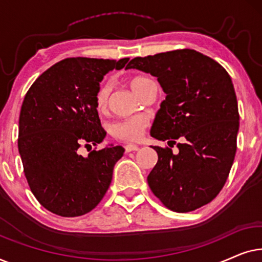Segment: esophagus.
I'll use <instances>...</instances> for the list:
<instances>
[{"label":"esophagus","mask_w":262,"mask_h":262,"mask_svg":"<svg viewBox=\"0 0 262 262\" xmlns=\"http://www.w3.org/2000/svg\"><path fill=\"white\" fill-rule=\"evenodd\" d=\"M138 149H139V146L136 145V144H127V145H125V151H126V152L137 151Z\"/></svg>","instance_id":"obj_1"}]
</instances>
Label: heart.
<instances>
[{"instance_id": "1", "label": "heart", "mask_w": 262, "mask_h": 262, "mask_svg": "<svg viewBox=\"0 0 262 262\" xmlns=\"http://www.w3.org/2000/svg\"><path fill=\"white\" fill-rule=\"evenodd\" d=\"M146 80H148L146 77L138 76V77H134L130 81V87L136 95H137L139 87H141ZM107 99H108V91H107V87L102 85V87H100L98 93H96V98H95L96 107H98L99 110L105 108ZM145 127H146L145 118L142 116H136V117L128 118V119L114 123L112 125V127H111V132H112L114 137H117L118 139H121V141L135 142L142 138L143 134H144Z\"/></svg>"}]
</instances>
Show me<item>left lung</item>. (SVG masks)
Masks as SVG:
<instances>
[{
    "label": "left lung",
    "instance_id": "1",
    "mask_svg": "<svg viewBox=\"0 0 262 262\" xmlns=\"http://www.w3.org/2000/svg\"><path fill=\"white\" fill-rule=\"evenodd\" d=\"M126 69L151 74L166 93L150 136L169 139V146L184 139L177 154L151 145L159 160L148 175L150 189L175 212L210 203L223 188L236 154L239 116L231 77L216 60L189 49L136 57Z\"/></svg>",
    "mask_w": 262,
    "mask_h": 262
}]
</instances>
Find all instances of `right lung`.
Wrapping results in <instances>:
<instances>
[{
  "mask_svg": "<svg viewBox=\"0 0 262 262\" xmlns=\"http://www.w3.org/2000/svg\"><path fill=\"white\" fill-rule=\"evenodd\" d=\"M119 60L75 57L56 63L28 89L19 118L17 146L30 188L45 209L63 217L89 212L105 195L124 148L111 144L87 157L82 144L96 145L106 132L96 93Z\"/></svg>",
  "mask_w": 262,
  "mask_h": 262,
  "instance_id": "right-lung-1",
  "label": "right lung"
}]
</instances>
